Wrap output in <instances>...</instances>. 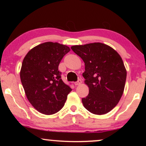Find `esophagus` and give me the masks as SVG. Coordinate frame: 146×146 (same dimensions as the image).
<instances>
[{
    "label": "esophagus",
    "instance_id": "esophagus-1",
    "mask_svg": "<svg viewBox=\"0 0 146 146\" xmlns=\"http://www.w3.org/2000/svg\"><path fill=\"white\" fill-rule=\"evenodd\" d=\"M74 84H75V86H77V85L81 84H82V80H81V79H80V78H79L78 80V81L75 82Z\"/></svg>",
    "mask_w": 146,
    "mask_h": 146
}]
</instances>
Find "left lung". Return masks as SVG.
I'll return each instance as SVG.
<instances>
[{
	"label": "left lung",
	"mask_w": 146,
	"mask_h": 146,
	"mask_svg": "<svg viewBox=\"0 0 146 146\" xmlns=\"http://www.w3.org/2000/svg\"><path fill=\"white\" fill-rule=\"evenodd\" d=\"M82 59V75L89 93L82 98L84 108L95 115L110 112L119 102L124 90L126 70L121 56L108 45L100 42L71 46Z\"/></svg>",
	"instance_id": "8db88e82"
}]
</instances>
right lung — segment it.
<instances>
[{
    "mask_svg": "<svg viewBox=\"0 0 146 146\" xmlns=\"http://www.w3.org/2000/svg\"><path fill=\"white\" fill-rule=\"evenodd\" d=\"M69 51L66 45L47 42L30 50L23 60L20 75L22 84L28 100L40 113H56L71 91L58 71L60 62Z\"/></svg>",
    "mask_w": 146,
    "mask_h": 146,
    "instance_id": "add662e5",
    "label": "right lung"
}]
</instances>
